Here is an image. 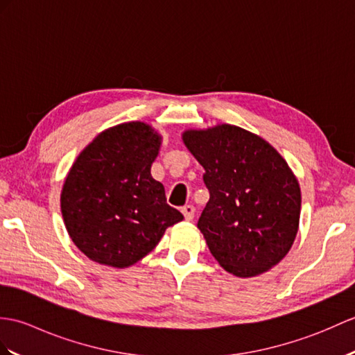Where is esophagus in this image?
I'll list each match as a JSON object with an SVG mask.
<instances>
[{
    "instance_id": "esophagus-1",
    "label": "esophagus",
    "mask_w": 355,
    "mask_h": 355,
    "mask_svg": "<svg viewBox=\"0 0 355 355\" xmlns=\"http://www.w3.org/2000/svg\"><path fill=\"white\" fill-rule=\"evenodd\" d=\"M181 211H183L186 220H192L193 216H195V207H193V205H191V204L184 205V207L181 209Z\"/></svg>"
}]
</instances>
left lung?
Returning <instances> with one entry per match:
<instances>
[{"label": "left lung", "mask_w": 355, "mask_h": 355, "mask_svg": "<svg viewBox=\"0 0 355 355\" xmlns=\"http://www.w3.org/2000/svg\"><path fill=\"white\" fill-rule=\"evenodd\" d=\"M181 137L205 171L210 200L198 228L213 257L241 278L278 265L301 215L300 183L287 162L263 137L230 123L186 130Z\"/></svg>", "instance_id": "left-lung-1"}]
</instances>
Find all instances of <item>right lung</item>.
<instances>
[{
	"mask_svg": "<svg viewBox=\"0 0 355 355\" xmlns=\"http://www.w3.org/2000/svg\"><path fill=\"white\" fill-rule=\"evenodd\" d=\"M160 145L150 123L123 122L101 131L72 163L60 195L62 216L72 242L92 261L133 266L168 227L183 220L151 175Z\"/></svg>",
	"mask_w": 355,
	"mask_h": 355,
	"instance_id": "right-lung-1",
	"label": "right lung"
}]
</instances>
